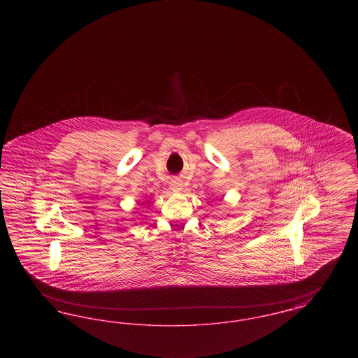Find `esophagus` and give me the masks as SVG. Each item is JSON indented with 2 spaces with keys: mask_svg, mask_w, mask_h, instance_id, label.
Segmentation results:
<instances>
[{
  "mask_svg": "<svg viewBox=\"0 0 358 358\" xmlns=\"http://www.w3.org/2000/svg\"><path fill=\"white\" fill-rule=\"evenodd\" d=\"M171 189L173 192H180L182 189V184L178 178H173L171 181Z\"/></svg>",
  "mask_w": 358,
  "mask_h": 358,
  "instance_id": "1",
  "label": "esophagus"
}]
</instances>
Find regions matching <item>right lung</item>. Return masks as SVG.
<instances>
[{
  "label": "right lung",
  "mask_w": 358,
  "mask_h": 358,
  "mask_svg": "<svg viewBox=\"0 0 358 358\" xmlns=\"http://www.w3.org/2000/svg\"><path fill=\"white\" fill-rule=\"evenodd\" d=\"M150 203H152V201H145V204H150Z\"/></svg>",
  "instance_id": "1"
}]
</instances>
